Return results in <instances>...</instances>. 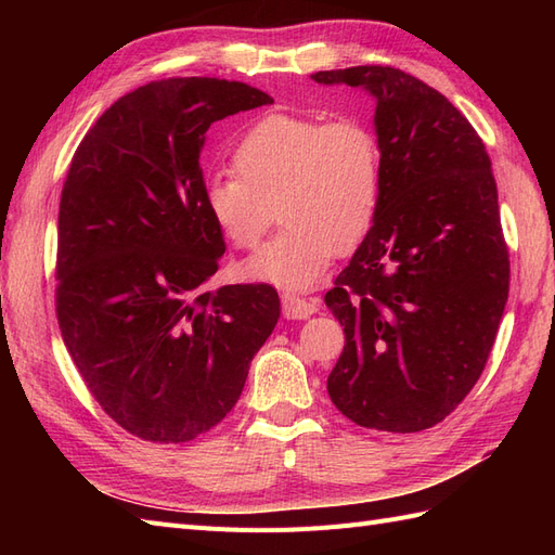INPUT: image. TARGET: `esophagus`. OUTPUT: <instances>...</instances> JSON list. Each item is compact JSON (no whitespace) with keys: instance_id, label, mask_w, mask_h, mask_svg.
I'll return each instance as SVG.
<instances>
[{"instance_id":"esophagus-1","label":"esophagus","mask_w":555,"mask_h":555,"mask_svg":"<svg viewBox=\"0 0 555 555\" xmlns=\"http://www.w3.org/2000/svg\"><path fill=\"white\" fill-rule=\"evenodd\" d=\"M319 310V298H304L292 292L282 294V312L287 319H308Z\"/></svg>"}]
</instances>
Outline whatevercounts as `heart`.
I'll return each mask as SVG.
<instances>
[{
    "label": "heart",
    "instance_id": "b5f03b06",
    "mask_svg": "<svg viewBox=\"0 0 555 555\" xmlns=\"http://www.w3.org/2000/svg\"><path fill=\"white\" fill-rule=\"evenodd\" d=\"M204 204L215 227L238 249L259 245L275 204L284 229L245 261L243 273L308 289L333 255L354 251L377 222V133L351 117L322 122L310 115L268 113L233 150V171L208 178Z\"/></svg>",
    "mask_w": 555,
    "mask_h": 555
}]
</instances>
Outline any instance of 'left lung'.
Instances as JSON below:
<instances>
[{
    "label": "left lung",
    "mask_w": 555,
    "mask_h": 555,
    "mask_svg": "<svg viewBox=\"0 0 555 555\" xmlns=\"http://www.w3.org/2000/svg\"><path fill=\"white\" fill-rule=\"evenodd\" d=\"M375 99L377 222L324 296L345 326L326 389L386 433L440 424L473 391L509 294L498 188L479 133L444 94L393 66L317 72Z\"/></svg>",
    "instance_id": "left-lung-1"
}]
</instances>
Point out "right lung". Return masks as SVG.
<instances>
[{
	"instance_id": "1",
	"label": "right lung",
	"mask_w": 555,
	"mask_h": 555,
	"mask_svg": "<svg viewBox=\"0 0 555 555\" xmlns=\"http://www.w3.org/2000/svg\"><path fill=\"white\" fill-rule=\"evenodd\" d=\"M266 104L238 80H153L99 117L66 173L62 340L94 400L141 440L180 444L220 424L280 319L271 284L204 287L227 249L204 204L206 131Z\"/></svg>"
}]
</instances>
